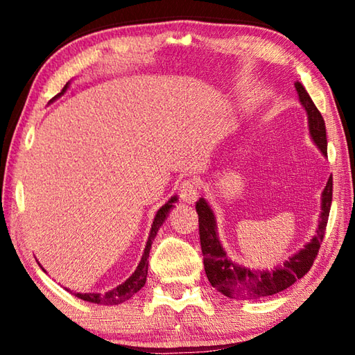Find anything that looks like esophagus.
I'll return each mask as SVG.
<instances>
[{
  "instance_id": "34e87169",
  "label": "esophagus",
  "mask_w": 355,
  "mask_h": 355,
  "mask_svg": "<svg viewBox=\"0 0 355 355\" xmlns=\"http://www.w3.org/2000/svg\"><path fill=\"white\" fill-rule=\"evenodd\" d=\"M180 198H182L187 205H193L198 198V186L192 180H186L180 184Z\"/></svg>"
}]
</instances>
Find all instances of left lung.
Here are the masks:
<instances>
[{"label":"left lung","mask_w":355,"mask_h":355,"mask_svg":"<svg viewBox=\"0 0 355 355\" xmlns=\"http://www.w3.org/2000/svg\"><path fill=\"white\" fill-rule=\"evenodd\" d=\"M299 96V102L306 111L308 117V131H310L314 145L320 149L323 157H327V130L323 117L315 108L310 94L300 82L294 84ZM331 201H333V177L328 178L325 189L322 192L320 201V218L315 235L310 243H306L304 248L290 256L282 266H276L270 270H254L233 262L218 236L216 216L212 207L205 198L197 201V214L200 223V241L202 250V261H205V270L209 282L212 284L224 296L230 299L241 300H254L261 297L271 296L279 291H284L293 285L297 279L304 277L308 270L311 268L313 262L318 256V252L322 244L323 235H325Z\"/></svg>","instance_id":"left-lung-1"}]
</instances>
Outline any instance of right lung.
Listing matches in <instances>:
<instances>
[{
  "label": "right lung",
  "instance_id": "add662e5",
  "mask_svg": "<svg viewBox=\"0 0 355 355\" xmlns=\"http://www.w3.org/2000/svg\"><path fill=\"white\" fill-rule=\"evenodd\" d=\"M70 87V82H67L64 89L61 93H59L55 99L58 97H61L65 92L67 88ZM178 197L177 195H173L168 201L164 202V205L157 210L155 218L153 221V225H150V232H149V236L146 241V245H145V250H143L141 254V259L139 262L137 268H135L134 273L126 279L123 284L117 285L116 288H112L107 293H74V296L82 299V300H87V302H93V304H101V305H119L125 302V300L131 299L132 294L137 293L143 285L146 282V275H148V258H149V250H150V245H153V241L157 236V232L160 230V227L163 225V223L166 221V218H168L171 209L173 207V202H177ZM40 263V262H37ZM41 266V263H40Z\"/></svg>",
  "mask_w": 355,
  "mask_h": 355
}]
</instances>
